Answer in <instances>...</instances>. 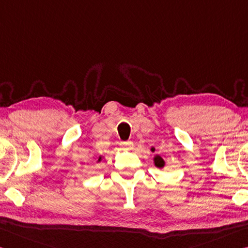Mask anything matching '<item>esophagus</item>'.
I'll return each mask as SVG.
<instances>
[{
    "mask_svg": "<svg viewBox=\"0 0 248 248\" xmlns=\"http://www.w3.org/2000/svg\"><path fill=\"white\" fill-rule=\"evenodd\" d=\"M120 148L123 149V150L130 151L133 149V143L131 141H123V142H120Z\"/></svg>",
    "mask_w": 248,
    "mask_h": 248,
    "instance_id": "1",
    "label": "esophagus"
}]
</instances>
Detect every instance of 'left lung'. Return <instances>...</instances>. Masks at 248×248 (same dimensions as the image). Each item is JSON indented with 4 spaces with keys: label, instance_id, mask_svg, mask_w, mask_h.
<instances>
[{
    "label": "left lung",
    "instance_id": "8db88e82",
    "mask_svg": "<svg viewBox=\"0 0 248 248\" xmlns=\"http://www.w3.org/2000/svg\"><path fill=\"white\" fill-rule=\"evenodd\" d=\"M153 162H155V166L159 169H162L164 166H166V162H164L163 158L159 155H155L153 156Z\"/></svg>",
    "mask_w": 248,
    "mask_h": 248
}]
</instances>
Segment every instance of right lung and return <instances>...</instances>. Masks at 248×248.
I'll use <instances>...</instances> for the list:
<instances>
[{
	"instance_id": "right-lung-1",
	"label": "right lung",
	"mask_w": 248,
	"mask_h": 248,
	"mask_svg": "<svg viewBox=\"0 0 248 248\" xmlns=\"http://www.w3.org/2000/svg\"><path fill=\"white\" fill-rule=\"evenodd\" d=\"M103 158H104V156H103V155H99V156H98V159H97V163H99V162H101V160H103Z\"/></svg>"
}]
</instances>
